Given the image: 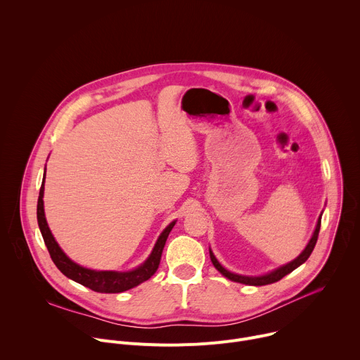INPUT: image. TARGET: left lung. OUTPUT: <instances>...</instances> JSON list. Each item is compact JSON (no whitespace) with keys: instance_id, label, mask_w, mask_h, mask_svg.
Here are the masks:
<instances>
[{"instance_id":"obj_1","label":"left lung","mask_w":360,"mask_h":360,"mask_svg":"<svg viewBox=\"0 0 360 360\" xmlns=\"http://www.w3.org/2000/svg\"><path fill=\"white\" fill-rule=\"evenodd\" d=\"M321 221H322V214L319 215L318 218V224H316V228L312 233V238L309 239V242H307V245L304 246V249L300 252V255L297 256V258H295L293 261H290L289 264L286 265H282L279 268H276L275 271L269 272V274H265V275H259V276H248V275H239V274H235V272H231L228 269H225L219 261L215 258L214 252L211 250L210 248V256H211V261L214 264V266L225 276L228 278L229 281L232 282H238V283H243V285H252V286H264V285H269V283H274V282H278L281 281L283 276H286L288 274H290L292 271H295L296 268H299L302 264H304L307 261V258H309L315 245H316V240H318V235H319V229H321Z\"/></svg>"}]
</instances>
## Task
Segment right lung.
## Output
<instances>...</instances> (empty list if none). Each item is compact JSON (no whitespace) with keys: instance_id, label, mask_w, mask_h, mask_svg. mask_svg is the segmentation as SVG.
Here are the masks:
<instances>
[{"instance_id":"right-lung-1","label":"right lung","mask_w":360,"mask_h":360,"mask_svg":"<svg viewBox=\"0 0 360 360\" xmlns=\"http://www.w3.org/2000/svg\"><path fill=\"white\" fill-rule=\"evenodd\" d=\"M45 179V171H44V178L39 189V196H38V205H37V219H38V226L41 231V235L44 238L45 246L51 255V259L56 264V266L70 279L75 281L77 283H81L82 286H86L95 292L101 293H120L125 292L128 289H132L138 286L139 283L148 281L153 274L157 272L160 262H161V255L165 246V242L168 239L169 232L175 226L176 221H172L158 236L155 246H153L150 255L146 258L143 264H141L138 268L132 271H95L89 268H84L70 259L67 253L61 249L58 242L56 240L53 232H51L46 219H45V212H44V181Z\"/></svg>"}]
</instances>
